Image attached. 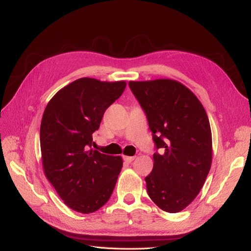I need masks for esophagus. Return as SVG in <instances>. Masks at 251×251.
Here are the masks:
<instances>
[{"label": "esophagus", "mask_w": 251, "mask_h": 251, "mask_svg": "<svg viewBox=\"0 0 251 251\" xmlns=\"http://www.w3.org/2000/svg\"><path fill=\"white\" fill-rule=\"evenodd\" d=\"M134 159H135V156H124V160L126 163H131V161H133Z\"/></svg>", "instance_id": "34e87169"}]
</instances>
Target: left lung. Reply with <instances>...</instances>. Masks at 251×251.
Wrapping results in <instances>:
<instances>
[{"instance_id": "obj_1", "label": "left lung", "mask_w": 251, "mask_h": 251, "mask_svg": "<svg viewBox=\"0 0 251 251\" xmlns=\"http://www.w3.org/2000/svg\"><path fill=\"white\" fill-rule=\"evenodd\" d=\"M147 117L155 149L145 178L152 201L178 213L196 198L212 165V131L205 109L183 84L170 79L130 81Z\"/></svg>"}]
</instances>
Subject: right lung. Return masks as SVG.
Masks as SVG:
<instances>
[{
	"label": "right lung",
	"mask_w": 251,
	"mask_h": 251,
	"mask_svg": "<svg viewBox=\"0 0 251 251\" xmlns=\"http://www.w3.org/2000/svg\"><path fill=\"white\" fill-rule=\"evenodd\" d=\"M125 87L124 81L80 78L56 94L44 111L39 133L44 171L73 211H98L116 187L123 160L92 149L93 133Z\"/></svg>",
	"instance_id": "right-lung-1"
}]
</instances>
